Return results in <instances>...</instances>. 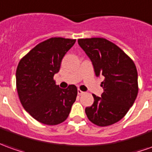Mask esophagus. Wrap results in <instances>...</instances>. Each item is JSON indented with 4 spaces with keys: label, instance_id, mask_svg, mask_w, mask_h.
<instances>
[{
    "label": "esophagus",
    "instance_id": "obj_1",
    "mask_svg": "<svg viewBox=\"0 0 152 152\" xmlns=\"http://www.w3.org/2000/svg\"><path fill=\"white\" fill-rule=\"evenodd\" d=\"M77 94H79V95H81V94H84V92L82 91H80V89H78V90H77Z\"/></svg>",
    "mask_w": 152,
    "mask_h": 152
}]
</instances>
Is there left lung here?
<instances>
[{"instance_id": "8db88e82", "label": "left lung", "mask_w": 152, "mask_h": 152, "mask_svg": "<svg viewBox=\"0 0 152 152\" xmlns=\"http://www.w3.org/2000/svg\"><path fill=\"white\" fill-rule=\"evenodd\" d=\"M90 58L96 76H104L101 97L86 108L87 118L100 127L118 122L128 113L138 93L137 71L133 61L120 48L103 38L78 39Z\"/></svg>"}]
</instances>
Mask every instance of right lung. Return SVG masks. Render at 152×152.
I'll use <instances>...</instances> for the list:
<instances>
[{"instance_id":"add662e5","label":"right lung","mask_w":152,"mask_h":152,"mask_svg":"<svg viewBox=\"0 0 152 152\" xmlns=\"http://www.w3.org/2000/svg\"><path fill=\"white\" fill-rule=\"evenodd\" d=\"M76 39L51 38L39 43L21 59L16 70V88L24 109L34 119L46 125H57L67 118L77 88L61 89L53 76Z\"/></svg>"}]
</instances>
